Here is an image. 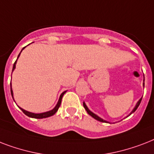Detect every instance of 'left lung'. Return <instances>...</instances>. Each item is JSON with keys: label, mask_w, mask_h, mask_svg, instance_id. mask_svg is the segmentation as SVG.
Here are the masks:
<instances>
[{"label": "left lung", "mask_w": 154, "mask_h": 154, "mask_svg": "<svg viewBox=\"0 0 154 154\" xmlns=\"http://www.w3.org/2000/svg\"><path fill=\"white\" fill-rule=\"evenodd\" d=\"M144 82H145V79H144ZM143 86H145V83H143ZM141 99H142V97H141V98L140 99V100H139L138 101H137V104H136V106L134 107V109H133V111H132V112H130V113H129V115L132 114L133 112H135V111H136L137 109L138 108L139 105H140V103H141ZM83 105H84V108H85V110H86V111H87V112H88V113H89V114L90 115L91 117H94V119L97 120V121H99V122H105V123H109V122H108L107 121H105V120H103L102 118H101V117H98L97 115H96V114H95V113H94V112H91V111H90V110L89 109V108L87 107L86 105H85V102H83Z\"/></svg>", "instance_id": "left-lung-1"}]
</instances>
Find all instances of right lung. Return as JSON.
<instances>
[{"label": "right lung", "mask_w": 154, "mask_h": 154, "mask_svg": "<svg viewBox=\"0 0 154 154\" xmlns=\"http://www.w3.org/2000/svg\"><path fill=\"white\" fill-rule=\"evenodd\" d=\"M25 47H24L22 49V50L24 49H25ZM21 50V51H22ZM21 51H20V53H21ZM20 53H19V55H18L17 57V59L18 57H20ZM17 59L16 60L15 63L13 64V71L14 69H15V68H16V64H17ZM10 87H11V94H12V97H13V89H12V85L10 84ZM66 93V91L65 92H63L62 94H60V98H59V101H58L57 104L56 105V106L54 108H53V109L50 110V111H48V112H42V113H34V112H29V111H26V110L25 109H21V108H20V109L22 110V112L25 113V115H27L28 117H32V118H37V119H41V118H46V117H51V116H53V115H54L57 112V111L58 110V109H59V107H60V103H61V99H62V97L63 95Z\"/></svg>", "instance_id": "1"}]
</instances>
